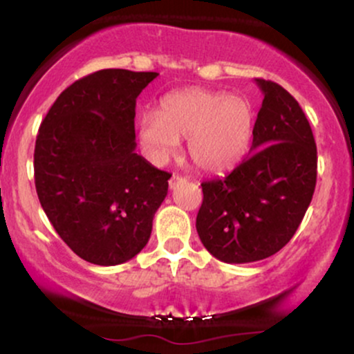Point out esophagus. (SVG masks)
<instances>
[{
  "label": "esophagus",
  "instance_id": "1",
  "mask_svg": "<svg viewBox=\"0 0 354 354\" xmlns=\"http://www.w3.org/2000/svg\"><path fill=\"white\" fill-rule=\"evenodd\" d=\"M183 183H186V178L180 176V174H173L171 180H169V188L174 189V188H176V186L183 185Z\"/></svg>",
  "mask_w": 354,
  "mask_h": 354
}]
</instances>
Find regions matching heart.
<instances>
[{"instance_id": "heart-1", "label": "heart", "mask_w": 354, "mask_h": 354, "mask_svg": "<svg viewBox=\"0 0 354 354\" xmlns=\"http://www.w3.org/2000/svg\"><path fill=\"white\" fill-rule=\"evenodd\" d=\"M254 133L253 104L243 96L208 89H186L161 101L158 113L138 121L141 145L156 163L178 151L188 138V154L201 171L223 174L246 158Z\"/></svg>"}]
</instances>
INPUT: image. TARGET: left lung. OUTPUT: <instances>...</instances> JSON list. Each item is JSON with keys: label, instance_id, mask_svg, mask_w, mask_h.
Masks as SVG:
<instances>
[{"label": "left lung", "instance_id": "1", "mask_svg": "<svg viewBox=\"0 0 354 354\" xmlns=\"http://www.w3.org/2000/svg\"><path fill=\"white\" fill-rule=\"evenodd\" d=\"M263 104L250 156L228 176L201 183L196 230L219 261L278 253L293 238L316 186V143L301 106L283 86L256 80Z\"/></svg>", "mask_w": 354, "mask_h": 354}]
</instances>
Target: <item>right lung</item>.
Instances as JSON below:
<instances>
[{"mask_svg":"<svg viewBox=\"0 0 354 354\" xmlns=\"http://www.w3.org/2000/svg\"><path fill=\"white\" fill-rule=\"evenodd\" d=\"M153 71L101 70L68 86L39 126L35 185L59 238L84 261L115 266L135 258L171 174L136 149L135 108Z\"/></svg>","mask_w":354,"mask_h":354,"instance_id":"1","label":"right lung"}]
</instances>
